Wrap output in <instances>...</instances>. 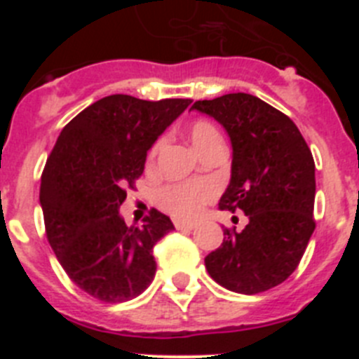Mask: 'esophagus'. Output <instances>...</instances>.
<instances>
[{
	"instance_id": "esophagus-1",
	"label": "esophagus",
	"mask_w": 359,
	"mask_h": 359,
	"mask_svg": "<svg viewBox=\"0 0 359 359\" xmlns=\"http://www.w3.org/2000/svg\"><path fill=\"white\" fill-rule=\"evenodd\" d=\"M174 226H176V230H194L196 224L189 223V221H174Z\"/></svg>"
}]
</instances>
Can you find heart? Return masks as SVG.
I'll list each match as a JSON object with an SVG mask.
<instances>
[{
    "mask_svg": "<svg viewBox=\"0 0 359 359\" xmlns=\"http://www.w3.org/2000/svg\"><path fill=\"white\" fill-rule=\"evenodd\" d=\"M189 136L194 149L201 156H205L212 149L223 145V136L208 120H194L189 126ZM161 145H163V140H158L151 147L147 154V167L156 163ZM212 198H214V187L207 182L170 183L158 192V201H160L161 208L177 219L196 217Z\"/></svg>",
    "mask_w": 359,
    "mask_h": 359,
    "instance_id": "b5f03b06",
    "label": "heart"
}]
</instances>
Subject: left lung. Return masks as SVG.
Instances as JSON below:
<instances>
[{
    "mask_svg": "<svg viewBox=\"0 0 359 359\" xmlns=\"http://www.w3.org/2000/svg\"><path fill=\"white\" fill-rule=\"evenodd\" d=\"M192 109L214 116L231 140V180L221 210H243V231L224 228V239L205 257L217 284L257 294L286 280L315 231V160L302 133L282 111L250 93L198 100Z\"/></svg>",
    "mask_w": 359,
    "mask_h": 359,
    "instance_id": "obj_1",
    "label": "left lung"
}]
</instances>
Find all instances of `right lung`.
<instances>
[{
    "label": "right lung",
    "instance_id": "add662e5",
    "mask_svg": "<svg viewBox=\"0 0 359 359\" xmlns=\"http://www.w3.org/2000/svg\"><path fill=\"white\" fill-rule=\"evenodd\" d=\"M190 102L109 95L69 120L50 152L39 192L46 239L72 282L97 300H131L154 278L152 246L174 224L151 208L142 226H128L118 208L151 145Z\"/></svg>",
    "mask_w": 359,
    "mask_h": 359
}]
</instances>
